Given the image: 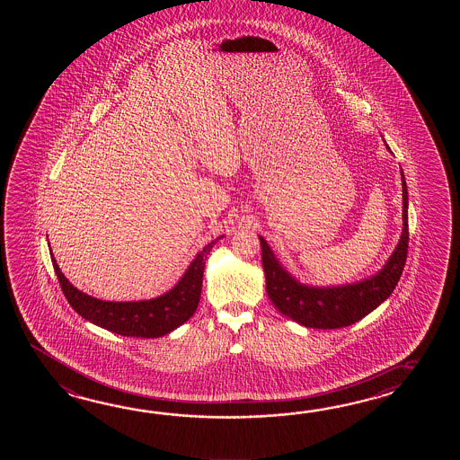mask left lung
<instances>
[{"instance_id":"left-lung-1","label":"left lung","mask_w":460,"mask_h":460,"mask_svg":"<svg viewBox=\"0 0 460 460\" xmlns=\"http://www.w3.org/2000/svg\"><path fill=\"white\" fill-rule=\"evenodd\" d=\"M402 182V232L400 242L378 273L358 283L331 288H315L301 284L284 270L276 260L263 236V258L266 291L279 313L304 327L313 329H341L358 323L390 297L400 281L408 256V187L401 171Z\"/></svg>"}]
</instances>
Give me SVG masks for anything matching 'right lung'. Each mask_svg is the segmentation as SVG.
<instances>
[{"instance_id":"add662e5","label":"right lung","mask_w":460,"mask_h":460,"mask_svg":"<svg viewBox=\"0 0 460 460\" xmlns=\"http://www.w3.org/2000/svg\"><path fill=\"white\" fill-rule=\"evenodd\" d=\"M217 240L206 244L204 250L197 253L184 276L171 291L155 299L133 303L102 301L78 291L60 271L54 254L50 256V260L54 271L58 274L62 293L78 315L102 329L119 333L123 337L157 339L172 332L196 313L202 293L207 254L210 253Z\"/></svg>"}]
</instances>
